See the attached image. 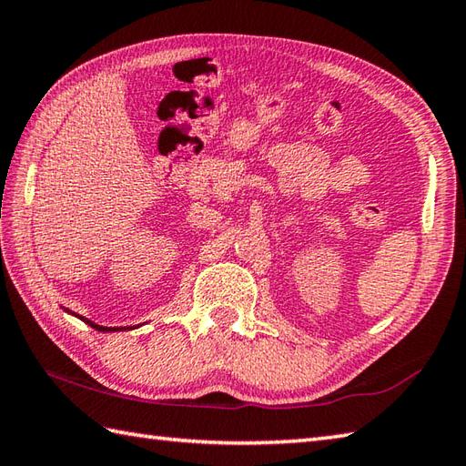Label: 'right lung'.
<instances>
[{
  "instance_id": "obj_1",
  "label": "right lung",
  "mask_w": 466,
  "mask_h": 466,
  "mask_svg": "<svg viewBox=\"0 0 466 466\" xmlns=\"http://www.w3.org/2000/svg\"><path fill=\"white\" fill-rule=\"evenodd\" d=\"M80 319H82V321H85V323H88L90 327H95L96 331H116V329H113V327H100V325H96V323H93V321H88V319H85V317H80Z\"/></svg>"
}]
</instances>
